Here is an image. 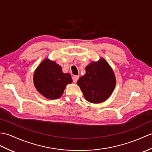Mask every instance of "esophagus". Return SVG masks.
<instances>
[{
  "instance_id": "esophagus-1",
  "label": "esophagus",
  "mask_w": 152,
  "mask_h": 152,
  "mask_svg": "<svg viewBox=\"0 0 152 152\" xmlns=\"http://www.w3.org/2000/svg\"><path fill=\"white\" fill-rule=\"evenodd\" d=\"M79 79V76H72V80L74 83H76L77 80Z\"/></svg>"
}]
</instances>
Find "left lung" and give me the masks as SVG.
Returning a JSON list of instances; mask_svg holds the SVG:
<instances>
[{"label": "left lung", "mask_w": 152, "mask_h": 152, "mask_svg": "<svg viewBox=\"0 0 152 152\" xmlns=\"http://www.w3.org/2000/svg\"><path fill=\"white\" fill-rule=\"evenodd\" d=\"M86 74L77 84L86 100L93 104L107 100L116 86V77L111 66L104 58L92 61L86 67Z\"/></svg>", "instance_id": "left-lung-1"}]
</instances>
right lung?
Segmentation results:
<instances>
[{
	"mask_svg": "<svg viewBox=\"0 0 152 152\" xmlns=\"http://www.w3.org/2000/svg\"><path fill=\"white\" fill-rule=\"evenodd\" d=\"M72 80L69 73H63L61 66L56 61L45 58L34 74V84L37 91L47 99L60 98Z\"/></svg>",
	"mask_w": 152,
	"mask_h": 152,
	"instance_id": "right-lung-1",
	"label": "right lung"
}]
</instances>
